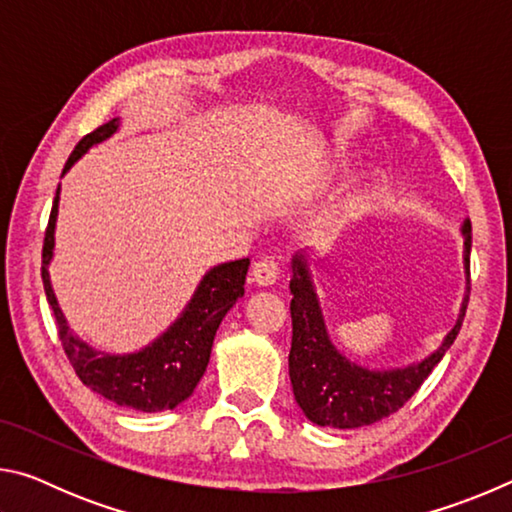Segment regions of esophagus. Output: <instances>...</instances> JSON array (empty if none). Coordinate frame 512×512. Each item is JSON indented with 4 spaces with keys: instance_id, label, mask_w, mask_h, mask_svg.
Here are the masks:
<instances>
[{
    "instance_id": "34e87169",
    "label": "esophagus",
    "mask_w": 512,
    "mask_h": 512,
    "mask_svg": "<svg viewBox=\"0 0 512 512\" xmlns=\"http://www.w3.org/2000/svg\"><path fill=\"white\" fill-rule=\"evenodd\" d=\"M277 277H280V264L268 257L255 262L253 273H250V280L259 284V287H271V284L277 282Z\"/></svg>"
}]
</instances>
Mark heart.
<instances>
[{
	"label": "heart",
	"instance_id": "1",
	"mask_svg": "<svg viewBox=\"0 0 512 512\" xmlns=\"http://www.w3.org/2000/svg\"><path fill=\"white\" fill-rule=\"evenodd\" d=\"M359 205H361V198L359 196H352V198H348V201H345L343 205H341V212L334 216V223H341L343 219H348V216H352L354 212L359 210Z\"/></svg>",
	"mask_w": 512,
	"mask_h": 512
}]
</instances>
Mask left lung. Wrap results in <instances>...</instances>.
<instances>
[{
    "mask_svg": "<svg viewBox=\"0 0 512 512\" xmlns=\"http://www.w3.org/2000/svg\"><path fill=\"white\" fill-rule=\"evenodd\" d=\"M465 237V271H467V296L463 298L452 332L445 336L440 348L427 359L411 363L406 368L393 370H368L352 363L334 348L329 341L323 311L311 282L307 259L293 257V277L289 289L291 298V352H289V377L296 402L307 418L318 427L332 429H357L379 422L381 418L400 411L402 406L418 393L424 379L445 357L449 345L461 332L467 302H470V250H472V225L463 223Z\"/></svg>",
    "mask_w": 512,
    "mask_h": 512,
    "instance_id": "obj_1",
    "label": "left lung"
}]
</instances>
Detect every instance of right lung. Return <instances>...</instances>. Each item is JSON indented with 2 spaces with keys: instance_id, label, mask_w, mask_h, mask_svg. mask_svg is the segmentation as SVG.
Here are the masks:
<instances>
[{
  "instance_id": "add662e5",
  "label": "right lung",
  "mask_w": 512,
  "mask_h": 512,
  "mask_svg": "<svg viewBox=\"0 0 512 512\" xmlns=\"http://www.w3.org/2000/svg\"><path fill=\"white\" fill-rule=\"evenodd\" d=\"M119 128V119H110L108 124L99 126L76 144L69 155L63 173L90 149L115 133ZM58 194L56 189L54 207L49 214V225L45 230V244H42V284H45L47 302L54 309V318L58 325V339L63 343L69 363L85 386L92 388L106 400L115 402L126 409L158 413L167 409H176L194 393L198 381L210 363L212 343L223 316L228 314L232 305L244 296L246 273L250 259H237V262L219 264L207 273L194 298L169 325L164 334H160L153 343L146 345L140 352L133 354H108L92 350L79 336L69 332L67 320L58 307L49 282V262L54 255V228L58 216Z\"/></svg>"
}]
</instances>
